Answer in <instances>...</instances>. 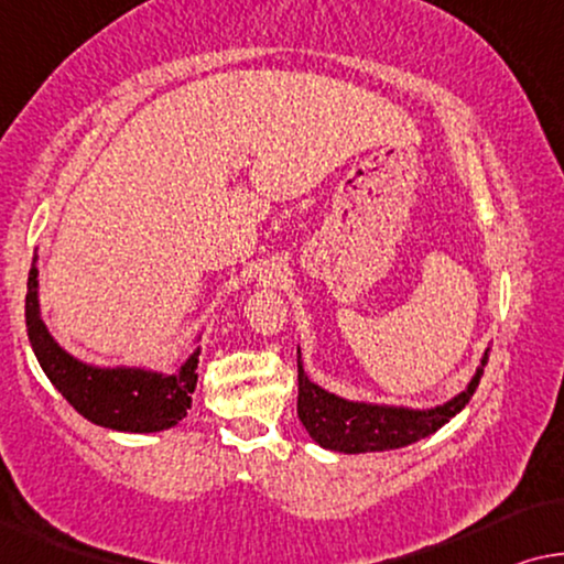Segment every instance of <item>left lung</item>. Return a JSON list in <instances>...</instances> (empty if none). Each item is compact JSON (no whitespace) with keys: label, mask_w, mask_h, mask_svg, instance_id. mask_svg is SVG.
Listing matches in <instances>:
<instances>
[{"label":"left lung","mask_w":564,"mask_h":564,"mask_svg":"<svg viewBox=\"0 0 564 564\" xmlns=\"http://www.w3.org/2000/svg\"><path fill=\"white\" fill-rule=\"evenodd\" d=\"M299 355V419L319 447L329 452H343V455H362V452H386L409 447L419 440L430 437L452 416L467 406L475 388L480 383L482 368H486L490 347L475 368L473 378L457 395L449 401L437 403L430 409L399 406V403H376V401H355L337 395L314 383L306 376Z\"/></svg>","instance_id":"obj_1"}]
</instances>
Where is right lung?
Masks as SVG:
<instances>
[{
  "label": "right lung",
  "instance_id": "right-lung-1",
  "mask_svg": "<svg viewBox=\"0 0 564 564\" xmlns=\"http://www.w3.org/2000/svg\"><path fill=\"white\" fill-rule=\"evenodd\" d=\"M25 324L30 347L47 380L91 424L115 432L153 434L176 426L192 409V393L199 380L196 365L202 352V332L194 339V352L178 365L176 372L142 365H94L78 360L55 343L41 316L37 252L28 275Z\"/></svg>",
  "mask_w": 564,
  "mask_h": 564
}]
</instances>
